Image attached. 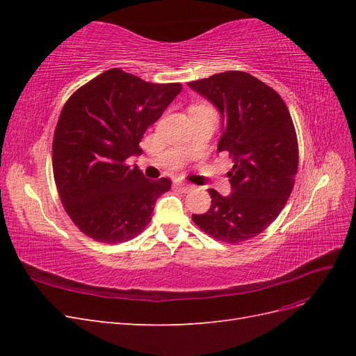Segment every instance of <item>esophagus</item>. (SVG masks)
Instances as JSON below:
<instances>
[{"instance_id":"1","label":"esophagus","mask_w":356,"mask_h":356,"mask_svg":"<svg viewBox=\"0 0 356 356\" xmlns=\"http://www.w3.org/2000/svg\"><path fill=\"white\" fill-rule=\"evenodd\" d=\"M177 188L182 193H187L191 190V186L190 184H182V182H179V184H177Z\"/></svg>"}]
</instances>
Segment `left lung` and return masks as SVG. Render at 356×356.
<instances>
[{"label": "left lung", "instance_id": "1", "mask_svg": "<svg viewBox=\"0 0 356 356\" xmlns=\"http://www.w3.org/2000/svg\"><path fill=\"white\" fill-rule=\"evenodd\" d=\"M188 86L218 108L222 135L217 149L233 160L227 172L232 195L209 188V211L191 218L217 241H250L277 218L293 191L298 169L293 118L276 90L243 71L213 74Z\"/></svg>", "mask_w": 356, "mask_h": 356}]
</instances>
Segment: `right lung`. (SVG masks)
Listing matches in <instances>:
<instances>
[{"instance_id": "obj_1", "label": "right lung", "mask_w": 356, "mask_h": 356, "mask_svg": "<svg viewBox=\"0 0 356 356\" xmlns=\"http://www.w3.org/2000/svg\"><path fill=\"white\" fill-rule=\"evenodd\" d=\"M181 89L113 68L63 105L53 136V175L70 218L93 241L134 239L152 221L157 197L170 190V179L149 181L127 159L143 152L145 131Z\"/></svg>"}]
</instances>
